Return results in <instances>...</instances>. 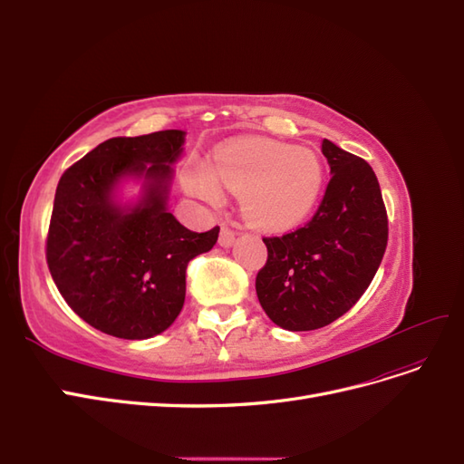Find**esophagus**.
<instances>
[{
    "label": "esophagus",
    "mask_w": 464,
    "mask_h": 464,
    "mask_svg": "<svg viewBox=\"0 0 464 464\" xmlns=\"http://www.w3.org/2000/svg\"><path fill=\"white\" fill-rule=\"evenodd\" d=\"M234 242H236L234 230H230L228 227H222V228H220V236H218V244H220L222 247H230V246H234Z\"/></svg>",
    "instance_id": "1"
}]
</instances>
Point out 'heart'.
<instances>
[{
	"mask_svg": "<svg viewBox=\"0 0 464 464\" xmlns=\"http://www.w3.org/2000/svg\"><path fill=\"white\" fill-rule=\"evenodd\" d=\"M186 186L208 203H218L220 186L227 188L242 198V215L251 227L286 232L314 213L325 188V166L310 149L249 139L220 149L210 168H191Z\"/></svg>",
	"mask_w": 464,
	"mask_h": 464,
	"instance_id": "obj_1",
	"label": "heart"
}]
</instances>
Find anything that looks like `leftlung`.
<instances>
[{"instance_id": "8db88e82", "label": "left lung", "mask_w": 464, "mask_h": 464, "mask_svg": "<svg viewBox=\"0 0 464 464\" xmlns=\"http://www.w3.org/2000/svg\"><path fill=\"white\" fill-rule=\"evenodd\" d=\"M331 181L296 232L263 237L259 304L275 325L314 331L344 315L373 280L387 247V210L372 166L323 139Z\"/></svg>"}]
</instances>
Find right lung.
Listing matches in <instances>:
<instances>
[{"instance_id":"1","label":"right lung","mask_w":464,"mask_h":464,"mask_svg":"<svg viewBox=\"0 0 464 464\" xmlns=\"http://www.w3.org/2000/svg\"><path fill=\"white\" fill-rule=\"evenodd\" d=\"M186 131L114 137L63 172L46 242L48 269L67 305L91 327L128 341L157 336L186 300L188 263L220 228L191 232L168 210ZM125 180L142 191L123 202Z\"/></svg>"}]
</instances>
